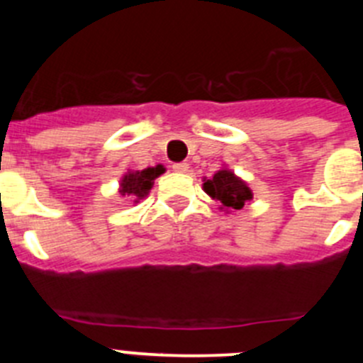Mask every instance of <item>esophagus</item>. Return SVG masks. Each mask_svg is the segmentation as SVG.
<instances>
[{
	"mask_svg": "<svg viewBox=\"0 0 363 363\" xmlns=\"http://www.w3.org/2000/svg\"><path fill=\"white\" fill-rule=\"evenodd\" d=\"M187 169H189V165L187 163H174V165H172V171L174 172H187Z\"/></svg>",
	"mask_w": 363,
	"mask_h": 363,
	"instance_id": "1",
	"label": "esophagus"
}]
</instances>
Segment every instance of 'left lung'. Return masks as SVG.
Masks as SVG:
<instances>
[{
	"label": "left lung",
	"instance_id": "left-lung-1",
	"mask_svg": "<svg viewBox=\"0 0 363 363\" xmlns=\"http://www.w3.org/2000/svg\"><path fill=\"white\" fill-rule=\"evenodd\" d=\"M205 192L213 196L225 209L240 211L252 198L251 189L247 187L245 182L233 174L230 171H218L211 179L203 184Z\"/></svg>",
	"mask_w": 363,
	"mask_h": 363
}]
</instances>
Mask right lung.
Segmentation results:
<instances>
[{"label": "right lung", "mask_w": 363, "mask_h": 363, "mask_svg": "<svg viewBox=\"0 0 363 363\" xmlns=\"http://www.w3.org/2000/svg\"><path fill=\"white\" fill-rule=\"evenodd\" d=\"M165 171L162 165L158 167H149L145 171H136L125 174L123 179H121L120 192L123 196H129L130 200L138 201L143 200V198L149 194V191L152 189L154 179L158 178L162 172Z\"/></svg>", "instance_id": "1"}]
</instances>
